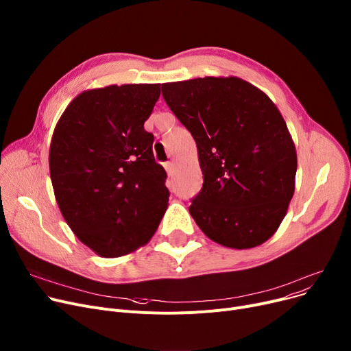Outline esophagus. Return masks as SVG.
Here are the masks:
<instances>
[{"instance_id": "obj_1", "label": "esophagus", "mask_w": 351, "mask_h": 351, "mask_svg": "<svg viewBox=\"0 0 351 351\" xmlns=\"http://www.w3.org/2000/svg\"><path fill=\"white\" fill-rule=\"evenodd\" d=\"M164 169H166V171L169 173V176H171V174L174 173V164L169 161V162L164 164Z\"/></svg>"}]
</instances>
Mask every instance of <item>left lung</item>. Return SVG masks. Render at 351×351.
I'll use <instances>...</instances> for the list:
<instances>
[{
	"label": "left lung",
	"mask_w": 351,
	"mask_h": 351,
	"mask_svg": "<svg viewBox=\"0 0 351 351\" xmlns=\"http://www.w3.org/2000/svg\"><path fill=\"white\" fill-rule=\"evenodd\" d=\"M197 143L204 177L190 214L214 242L250 250L269 239L295 193L296 149L275 103L237 76L161 85Z\"/></svg>",
	"instance_id": "left-lung-1"
}]
</instances>
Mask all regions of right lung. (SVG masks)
Wrapping results in <instances>:
<instances>
[{"label":"right lung","instance_id":"1","mask_svg":"<svg viewBox=\"0 0 351 351\" xmlns=\"http://www.w3.org/2000/svg\"><path fill=\"white\" fill-rule=\"evenodd\" d=\"M158 97V84L85 90L55 128L49 171L58 207L99 256L146 245L167 210V173L154 160V136L144 130Z\"/></svg>","mask_w":351,"mask_h":351}]
</instances>
